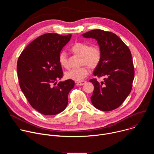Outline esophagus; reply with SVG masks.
<instances>
[{
	"instance_id": "esophagus-1",
	"label": "esophagus",
	"mask_w": 154,
	"mask_h": 154,
	"mask_svg": "<svg viewBox=\"0 0 154 154\" xmlns=\"http://www.w3.org/2000/svg\"><path fill=\"white\" fill-rule=\"evenodd\" d=\"M86 82L85 80H82V81H80V82H76V85L77 86H82Z\"/></svg>"
}]
</instances>
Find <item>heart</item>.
Segmentation results:
<instances>
[{
	"label": "heart",
	"mask_w": 154,
	"mask_h": 154,
	"mask_svg": "<svg viewBox=\"0 0 154 154\" xmlns=\"http://www.w3.org/2000/svg\"><path fill=\"white\" fill-rule=\"evenodd\" d=\"M71 51L74 54L81 57L80 64L82 67L72 69L66 72L65 76L68 79L75 81H82L90 73V69L96 68L100 63L102 52L100 48L96 45L91 46L85 42H77L71 48ZM58 61L62 67L69 68V60L66 53L61 52L58 56Z\"/></svg>",
	"instance_id": "heart-1"
}]
</instances>
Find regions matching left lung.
I'll return each mask as SVG.
<instances>
[{"mask_svg": "<svg viewBox=\"0 0 154 154\" xmlns=\"http://www.w3.org/2000/svg\"><path fill=\"white\" fill-rule=\"evenodd\" d=\"M82 36L96 39L102 52L100 63L93 74L104 79L100 83L96 79L90 80L94 86L91 102L101 111L113 110L124 102L132 88L135 71L130 51L110 32L96 29Z\"/></svg>", "mask_w": 154, "mask_h": 154, "instance_id": "obj_1", "label": "left lung"}]
</instances>
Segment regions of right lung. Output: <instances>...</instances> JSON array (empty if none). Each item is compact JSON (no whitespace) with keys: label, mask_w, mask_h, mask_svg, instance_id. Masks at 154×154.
<instances>
[{"label":"right lung","mask_w":154,"mask_h":154,"mask_svg":"<svg viewBox=\"0 0 154 154\" xmlns=\"http://www.w3.org/2000/svg\"><path fill=\"white\" fill-rule=\"evenodd\" d=\"M71 36L42 35L31 42L19 57L17 72L20 89L30 105L44 115L62 112L68 105L69 93L74 86L71 79L52 86L63 77L58 56Z\"/></svg>","instance_id":"obj_1"}]
</instances>
